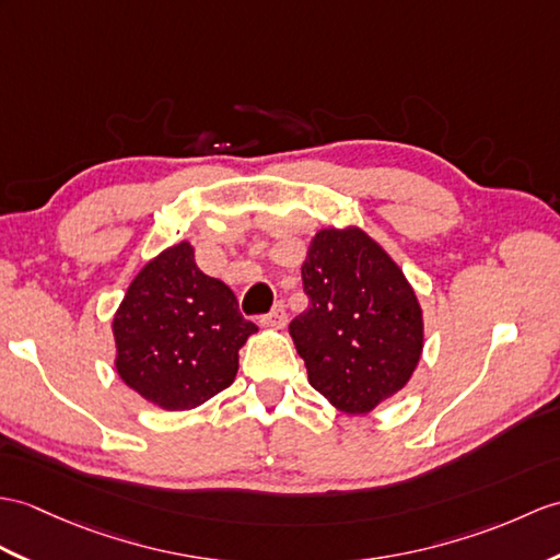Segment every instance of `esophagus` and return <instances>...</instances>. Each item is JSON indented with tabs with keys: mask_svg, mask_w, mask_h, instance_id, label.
Returning a JSON list of instances; mask_svg holds the SVG:
<instances>
[{
	"mask_svg": "<svg viewBox=\"0 0 560 560\" xmlns=\"http://www.w3.org/2000/svg\"><path fill=\"white\" fill-rule=\"evenodd\" d=\"M265 324V327H269V329H281V327H285V322H289V315H285V307H283V303H277L275 307H271L267 315H262V319H259Z\"/></svg>",
	"mask_w": 560,
	"mask_h": 560,
	"instance_id": "34e87169",
	"label": "esophagus"
}]
</instances>
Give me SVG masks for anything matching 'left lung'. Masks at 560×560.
Wrapping results in <instances>:
<instances>
[{
	"mask_svg": "<svg viewBox=\"0 0 560 560\" xmlns=\"http://www.w3.org/2000/svg\"><path fill=\"white\" fill-rule=\"evenodd\" d=\"M303 289L310 305L289 331L312 388L355 415L408 384L422 353V310L398 265L365 231H319Z\"/></svg>",
	"mask_w": 560,
	"mask_h": 560,
	"instance_id": "obj_1",
	"label": "left lung"
}]
</instances>
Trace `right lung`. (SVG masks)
<instances>
[{
    "mask_svg": "<svg viewBox=\"0 0 560 560\" xmlns=\"http://www.w3.org/2000/svg\"><path fill=\"white\" fill-rule=\"evenodd\" d=\"M257 331L224 281L202 275L190 243L138 271L114 317L116 372L164 410H188L233 382L238 350Z\"/></svg>",
    "mask_w": 560,
    "mask_h": 560,
    "instance_id": "obj_1",
    "label": "right lung"
}]
</instances>
